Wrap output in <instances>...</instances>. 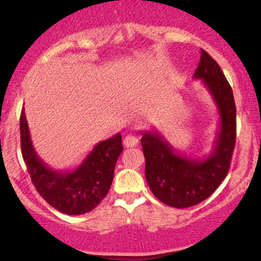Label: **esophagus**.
Returning <instances> with one entry per match:
<instances>
[{
	"mask_svg": "<svg viewBox=\"0 0 261 261\" xmlns=\"http://www.w3.org/2000/svg\"><path fill=\"white\" fill-rule=\"evenodd\" d=\"M139 143V139L136 138L135 135H127L125 136V139H123V145L126 147H134L138 145Z\"/></svg>",
	"mask_w": 261,
	"mask_h": 261,
	"instance_id": "1",
	"label": "esophagus"
}]
</instances>
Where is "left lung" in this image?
Listing matches in <instances>:
<instances>
[{
    "mask_svg": "<svg viewBox=\"0 0 261 261\" xmlns=\"http://www.w3.org/2000/svg\"><path fill=\"white\" fill-rule=\"evenodd\" d=\"M193 77L203 82L220 114V131L211 154L203 159L186 158L156 131H144L141 138L147 184L160 202L175 208L196 206L218 188L230 169L236 141L232 89L217 62L203 49Z\"/></svg>",
    "mask_w": 261,
    "mask_h": 261,
    "instance_id": "8db88e82",
    "label": "left lung"
}]
</instances>
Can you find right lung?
<instances>
[{
	"label": "right lung",
	"instance_id": "add662e5",
	"mask_svg": "<svg viewBox=\"0 0 261 261\" xmlns=\"http://www.w3.org/2000/svg\"><path fill=\"white\" fill-rule=\"evenodd\" d=\"M21 152L36 191L51 207L65 215H83L96 208L107 196L115 165L122 152L121 134L101 141L73 172L50 169L34 149L25 111L20 116Z\"/></svg>",
	"mask_w": 261,
	"mask_h": 261
}]
</instances>
